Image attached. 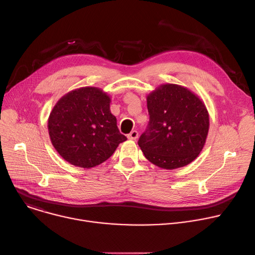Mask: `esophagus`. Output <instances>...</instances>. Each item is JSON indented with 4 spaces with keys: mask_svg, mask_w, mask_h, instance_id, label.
<instances>
[{
    "mask_svg": "<svg viewBox=\"0 0 255 255\" xmlns=\"http://www.w3.org/2000/svg\"><path fill=\"white\" fill-rule=\"evenodd\" d=\"M137 137H138V132H137L136 130H133L132 132H130V133L128 134V138H129V139L135 140V139H137Z\"/></svg>",
    "mask_w": 255,
    "mask_h": 255,
    "instance_id": "obj_1",
    "label": "esophagus"
}]
</instances>
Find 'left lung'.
Here are the masks:
<instances>
[{"label": "left lung", "mask_w": 255, "mask_h": 255, "mask_svg": "<svg viewBox=\"0 0 255 255\" xmlns=\"http://www.w3.org/2000/svg\"><path fill=\"white\" fill-rule=\"evenodd\" d=\"M149 122L138 140L144 156L166 170L187 166L202 150L210 129L204 103L187 87L160 84L146 98Z\"/></svg>", "instance_id": "8db88e82"}]
</instances>
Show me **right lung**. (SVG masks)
Returning <instances> with one entry per match:
<instances>
[{"instance_id": "right-lung-1", "label": "right lung", "mask_w": 255, "mask_h": 255, "mask_svg": "<svg viewBox=\"0 0 255 255\" xmlns=\"http://www.w3.org/2000/svg\"><path fill=\"white\" fill-rule=\"evenodd\" d=\"M111 98L99 87H80L53 108L48 129L53 146L69 164L90 169L107 160L127 140L110 110Z\"/></svg>"}]
</instances>
